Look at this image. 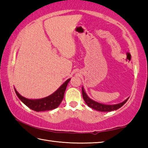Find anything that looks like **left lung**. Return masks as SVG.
Listing matches in <instances>:
<instances>
[{
    "mask_svg": "<svg viewBox=\"0 0 148 148\" xmlns=\"http://www.w3.org/2000/svg\"><path fill=\"white\" fill-rule=\"evenodd\" d=\"M82 96H83V98L84 99V101L86 102V103L87 104V106H89L91 108L94 109L95 110H97V111L99 112H111L113 111V110H116L121 108L123 105H124L126 102L128 101L129 98H127L126 100H125L124 101L122 102H120V103L116 104H104L100 103L97 101H95L91 99H90L88 97V95L85 91L84 88L82 87Z\"/></svg>",
    "mask_w": 148,
    "mask_h": 148,
    "instance_id": "left-lung-1",
    "label": "left lung"
}]
</instances>
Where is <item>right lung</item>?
<instances>
[{
	"instance_id": "add662e5",
	"label": "right lung",
	"mask_w": 148,
	"mask_h": 148,
	"mask_svg": "<svg viewBox=\"0 0 148 148\" xmlns=\"http://www.w3.org/2000/svg\"><path fill=\"white\" fill-rule=\"evenodd\" d=\"M70 80H71V78L65 81L53 93L42 99H27L25 97L21 96L16 89L14 88V89L18 98L29 108L36 112L47 111V110H51L57 108L59 106L62 99H63L65 90L66 89L67 85H68Z\"/></svg>"
}]
</instances>
